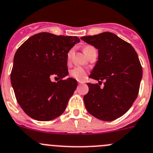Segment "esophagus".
I'll return each instance as SVG.
<instances>
[{"label":"esophagus","mask_w":153,"mask_h":153,"mask_svg":"<svg viewBox=\"0 0 153 153\" xmlns=\"http://www.w3.org/2000/svg\"><path fill=\"white\" fill-rule=\"evenodd\" d=\"M79 84H82V83H84V82H81V81H79Z\"/></svg>","instance_id":"obj_1"}]
</instances>
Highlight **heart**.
I'll return each instance as SVG.
<instances>
[{"instance_id": "b5f03b06", "label": "heart", "mask_w": 153, "mask_h": 153, "mask_svg": "<svg viewBox=\"0 0 153 153\" xmlns=\"http://www.w3.org/2000/svg\"><path fill=\"white\" fill-rule=\"evenodd\" d=\"M93 48L92 46L90 45H87V46H85L83 48V52L85 53V54H87V53L90 51L91 49ZM73 52H74V49H71L68 53H67V61L69 62L70 60H71V57L73 55ZM71 77H73L74 79H76V80H79V81H82L85 79V78L86 77V71L85 69H83L82 67H76L75 68H74L73 70H71Z\"/></svg>"}]
</instances>
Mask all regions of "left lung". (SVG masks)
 <instances>
[{"label": "left lung", "mask_w": 153, "mask_h": 153, "mask_svg": "<svg viewBox=\"0 0 153 153\" xmlns=\"http://www.w3.org/2000/svg\"><path fill=\"white\" fill-rule=\"evenodd\" d=\"M99 50V60L89 77V92L83 97L89 114L99 120L111 121L124 115L137 99L143 70L133 46L111 33L80 38ZM105 80L104 86L99 83Z\"/></svg>", "instance_id": "1"}]
</instances>
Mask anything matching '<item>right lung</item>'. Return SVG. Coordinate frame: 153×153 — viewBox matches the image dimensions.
Returning a JSON list of instances; mask_svg holds the SVG:
<instances>
[{"instance_id":"obj_1","label":"right lung","mask_w":153,"mask_h":153,"mask_svg":"<svg viewBox=\"0 0 153 153\" xmlns=\"http://www.w3.org/2000/svg\"><path fill=\"white\" fill-rule=\"evenodd\" d=\"M79 42L76 36L40 33L31 36L17 49L10 80L17 102L32 118L53 120L63 114L77 86L68 75L67 53ZM52 77L60 79L52 82Z\"/></svg>"}]
</instances>
